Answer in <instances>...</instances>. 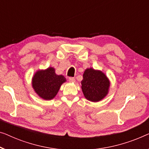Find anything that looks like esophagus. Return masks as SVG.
<instances>
[{
    "label": "esophagus",
    "instance_id": "34e87169",
    "mask_svg": "<svg viewBox=\"0 0 149 149\" xmlns=\"http://www.w3.org/2000/svg\"><path fill=\"white\" fill-rule=\"evenodd\" d=\"M69 81H70V82H75V79L74 77H69Z\"/></svg>",
    "mask_w": 149,
    "mask_h": 149
}]
</instances>
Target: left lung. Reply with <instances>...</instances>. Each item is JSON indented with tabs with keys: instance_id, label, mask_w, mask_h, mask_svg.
<instances>
[{
	"instance_id": "left-lung-1",
	"label": "left lung",
	"mask_w": 149,
	"mask_h": 149,
	"mask_svg": "<svg viewBox=\"0 0 149 149\" xmlns=\"http://www.w3.org/2000/svg\"><path fill=\"white\" fill-rule=\"evenodd\" d=\"M81 91L84 97L91 102H98L108 95L110 81L104 73L93 68H87L81 81Z\"/></svg>"
}]
</instances>
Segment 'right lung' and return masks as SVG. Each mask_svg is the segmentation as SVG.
Masks as SVG:
<instances>
[{
  "label": "right lung",
  "instance_id": "add662e5",
  "mask_svg": "<svg viewBox=\"0 0 149 149\" xmlns=\"http://www.w3.org/2000/svg\"><path fill=\"white\" fill-rule=\"evenodd\" d=\"M66 78L63 75H57L55 69L49 67L46 70H39L32 79L33 91L44 100H52L55 97Z\"/></svg>",
  "mask_w": 149,
  "mask_h": 149
}]
</instances>
